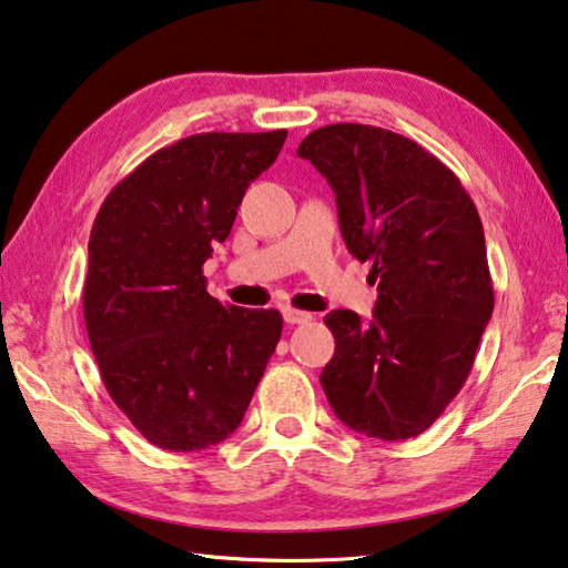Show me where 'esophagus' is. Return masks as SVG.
Segmentation results:
<instances>
[{
	"label": "esophagus",
	"mask_w": 568,
	"mask_h": 568,
	"mask_svg": "<svg viewBox=\"0 0 568 568\" xmlns=\"http://www.w3.org/2000/svg\"><path fill=\"white\" fill-rule=\"evenodd\" d=\"M282 314H284V322L286 324H306V322H312V314L300 312V310H292V306H284Z\"/></svg>",
	"instance_id": "34e87169"
}]
</instances>
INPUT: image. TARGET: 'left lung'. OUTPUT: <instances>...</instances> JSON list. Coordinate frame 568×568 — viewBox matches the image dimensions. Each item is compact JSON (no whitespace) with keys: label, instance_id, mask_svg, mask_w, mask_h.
Wrapping results in <instances>:
<instances>
[{"label":"left lung","instance_id":"obj_1","mask_svg":"<svg viewBox=\"0 0 568 568\" xmlns=\"http://www.w3.org/2000/svg\"><path fill=\"white\" fill-rule=\"evenodd\" d=\"M296 155L332 185L342 239L377 284L369 322L349 310L324 317V395L367 438H415L460 393L494 314L476 203L448 165L385 128L324 125Z\"/></svg>","mask_w":568,"mask_h":568}]
</instances>
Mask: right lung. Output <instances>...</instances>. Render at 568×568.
Listing matches in <instances>:
<instances>
[{
	"mask_svg": "<svg viewBox=\"0 0 568 568\" xmlns=\"http://www.w3.org/2000/svg\"><path fill=\"white\" fill-rule=\"evenodd\" d=\"M286 130L199 133L153 153L102 203L82 310L113 403L148 443L191 453L244 420L282 337L276 310L223 306L203 262Z\"/></svg>",
	"mask_w": 568,
	"mask_h": 568,
	"instance_id": "1",
	"label": "right lung"
}]
</instances>
